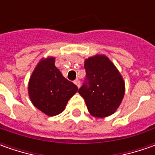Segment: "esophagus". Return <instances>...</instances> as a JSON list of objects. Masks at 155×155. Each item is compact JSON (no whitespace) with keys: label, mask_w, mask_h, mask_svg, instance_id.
Segmentation results:
<instances>
[{"label":"esophagus","mask_w":155,"mask_h":155,"mask_svg":"<svg viewBox=\"0 0 155 155\" xmlns=\"http://www.w3.org/2000/svg\"><path fill=\"white\" fill-rule=\"evenodd\" d=\"M74 84L77 85V86L78 87V88L80 87V81L78 80V79H76V80L74 81Z\"/></svg>","instance_id":"1"}]
</instances>
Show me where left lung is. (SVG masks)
I'll return each mask as SVG.
<instances>
[{"label": "left lung", "instance_id": "obj_1", "mask_svg": "<svg viewBox=\"0 0 155 155\" xmlns=\"http://www.w3.org/2000/svg\"><path fill=\"white\" fill-rule=\"evenodd\" d=\"M85 82L78 90L91 116L104 118L120 106L125 93L122 75L109 58L95 55L84 61Z\"/></svg>", "mask_w": 155, "mask_h": 155}]
</instances>
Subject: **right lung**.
Returning a JSON list of instances; mask_svg holds the SVG:
<instances>
[{"label": "right lung", "instance_id": "1", "mask_svg": "<svg viewBox=\"0 0 155 155\" xmlns=\"http://www.w3.org/2000/svg\"><path fill=\"white\" fill-rule=\"evenodd\" d=\"M77 85L67 80L55 66V58L41 59L28 84V94L33 104L49 116H57L75 93Z\"/></svg>", "mask_w": 155, "mask_h": 155}]
</instances>
